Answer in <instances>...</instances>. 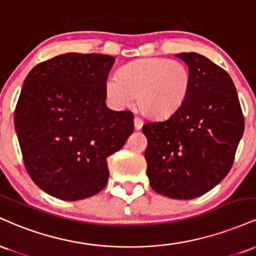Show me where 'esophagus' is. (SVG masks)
<instances>
[{"instance_id":"obj_1","label":"esophagus","mask_w":256,"mask_h":256,"mask_svg":"<svg viewBox=\"0 0 256 256\" xmlns=\"http://www.w3.org/2000/svg\"><path fill=\"white\" fill-rule=\"evenodd\" d=\"M134 128H136V130H140V128H142V126H143L142 119L138 118V116H134Z\"/></svg>"}]
</instances>
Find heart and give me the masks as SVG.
<instances>
[{
    "label": "heart",
    "instance_id": "b5f03b06",
    "mask_svg": "<svg viewBox=\"0 0 256 256\" xmlns=\"http://www.w3.org/2000/svg\"><path fill=\"white\" fill-rule=\"evenodd\" d=\"M192 86L189 68L180 61L144 58L125 64L118 77L106 83V95L114 107L137 100L138 110L150 118H167L183 106Z\"/></svg>",
    "mask_w": 256,
    "mask_h": 256
}]
</instances>
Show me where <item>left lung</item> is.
Segmentation results:
<instances>
[{
  "label": "left lung",
  "instance_id": "obj_1",
  "mask_svg": "<svg viewBox=\"0 0 256 256\" xmlns=\"http://www.w3.org/2000/svg\"><path fill=\"white\" fill-rule=\"evenodd\" d=\"M192 74L188 98L170 118L142 131L146 176L154 192L178 200L204 195L226 177L244 131V116L228 73L196 52H182Z\"/></svg>",
  "mask_w": 256,
  "mask_h": 256
}]
</instances>
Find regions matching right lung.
<instances>
[{"instance_id":"right-lung-1","label":"right lung","mask_w":256,"mask_h":256,"mask_svg":"<svg viewBox=\"0 0 256 256\" xmlns=\"http://www.w3.org/2000/svg\"><path fill=\"white\" fill-rule=\"evenodd\" d=\"M116 58L67 52L36 64L26 77L14 126L28 176L64 201L96 195L110 177L107 158L134 132V114L106 107Z\"/></svg>"}]
</instances>
